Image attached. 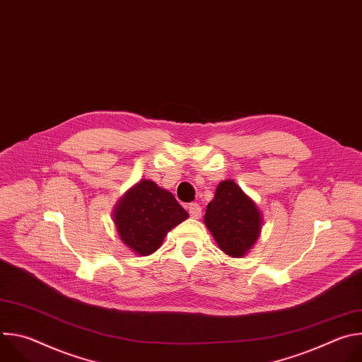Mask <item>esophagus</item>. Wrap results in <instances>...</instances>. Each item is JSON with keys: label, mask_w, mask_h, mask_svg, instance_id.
<instances>
[{"label": "esophagus", "mask_w": 362, "mask_h": 362, "mask_svg": "<svg viewBox=\"0 0 362 362\" xmlns=\"http://www.w3.org/2000/svg\"><path fill=\"white\" fill-rule=\"evenodd\" d=\"M189 214H190V218L199 219L202 216V208L197 203H190L189 204Z\"/></svg>", "instance_id": "1"}]
</instances>
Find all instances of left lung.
Listing matches in <instances>:
<instances>
[{
	"label": "left lung",
	"mask_w": 362,
	"mask_h": 362,
	"mask_svg": "<svg viewBox=\"0 0 362 362\" xmlns=\"http://www.w3.org/2000/svg\"><path fill=\"white\" fill-rule=\"evenodd\" d=\"M203 221L219 249L232 257H242L253 247L264 225L257 204L232 179L218 185Z\"/></svg>",
	"instance_id": "8db88e82"
}]
</instances>
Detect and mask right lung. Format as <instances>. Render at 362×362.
I'll list each match as a JSON object with an SVG mask.
<instances>
[{"label":"right lung","mask_w":362,"mask_h":362,"mask_svg":"<svg viewBox=\"0 0 362 362\" xmlns=\"http://www.w3.org/2000/svg\"><path fill=\"white\" fill-rule=\"evenodd\" d=\"M189 214L175 196L153 180L143 179L116 203L113 222L122 242L136 255L156 252L168 232L186 221Z\"/></svg>","instance_id":"add662e5"}]
</instances>
